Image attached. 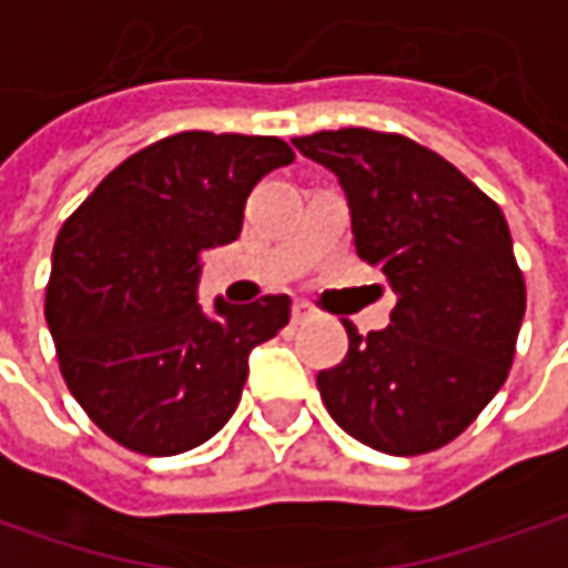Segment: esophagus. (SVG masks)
<instances>
[{
  "mask_svg": "<svg viewBox=\"0 0 568 568\" xmlns=\"http://www.w3.org/2000/svg\"><path fill=\"white\" fill-rule=\"evenodd\" d=\"M311 317H314V308H311L308 302H295V305H292V321H295V324L311 321Z\"/></svg>",
  "mask_w": 568,
  "mask_h": 568,
  "instance_id": "1",
  "label": "esophagus"
}]
</instances>
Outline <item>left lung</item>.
I'll use <instances>...</instances> for the list:
<instances>
[{"instance_id":"8db88e82","label":"left lung","mask_w":568,"mask_h":568,"mask_svg":"<svg viewBox=\"0 0 568 568\" xmlns=\"http://www.w3.org/2000/svg\"><path fill=\"white\" fill-rule=\"evenodd\" d=\"M349 200L356 254L397 292L368 336L317 372L336 426L384 455L448 445L506 384L525 317V276L506 215L452 161L400 133L324 130L292 139Z\"/></svg>"}]
</instances>
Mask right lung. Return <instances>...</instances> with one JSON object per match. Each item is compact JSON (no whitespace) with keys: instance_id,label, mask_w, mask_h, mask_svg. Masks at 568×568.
I'll use <instances>...</instances> for the list:
<instances>
[{"instance_id":"right-lung-1","label":"right lung","mask_w":568,"mask_h":568,"mask_svg":"<svg viewBox=\"0 0 568 568\" xmlns=\"http://www.w3.org/2000/svg\"><path fill=\"white\" fill-rule=\"evenodd\" d=\"M295 152L276 136L186 130L116 164L65 219L47 324L65 387L116 445L168 457L222 429L247 356L288 324V295L196 305L200 254L241 235L244 203Z\"/></svg>"}]
</instances>
